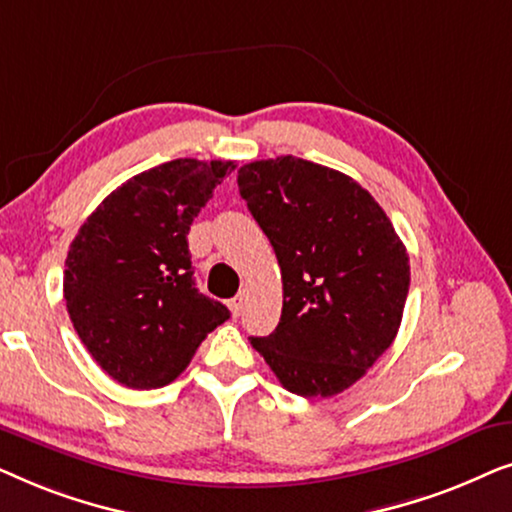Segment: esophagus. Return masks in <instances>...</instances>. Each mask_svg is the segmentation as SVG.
<instances>
[{"label": "esophagus", "instance_id": "34e87169", "mask_svg": "<svg viewBox=\"0 0 512 512\" xmlns=\"http://www.w3.org/2000/svg\"><path fill=\"white\" fill-rule=\"evenodd\" d=\"M244 298H247V296H244V293H237V296H235V298H233V300H230V303H228V307H230V312H233V317H237V314H240V312H242Z\"/></svg>", "mask_w": 512, "mask_h": 512}]
</instances>
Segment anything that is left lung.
Returning <instances> with one entry per match:
<instances>
[{
  "instance_id": "8db88e82",
  "label": "left lung",
  "mask_w": 512,
  "mask_h": 512,
  "mask_svg": "<svg viewBox=\"0 0 512 512\" xmlns=\"http://www.w3.org/2000/svg\"><path fill=\"white\" fill-rule=\"evenodd\" d=\"M237 186L284 286L277 328L251 345L291 394H340L401 326L410 286L401 237L366 188L310 160H256L237 170Z\"/></svg>"
}]
</instances>
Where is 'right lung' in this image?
Listing matches in <instances>:
<instances>
[{
  "label": "right lung",
  "mask_w": 512,
  "mask_h": 512,
  "mask_svg": "<svg viewBox=\"0 0 512 512\" xmlns=\"http://www.w3.org/2000/svg\"><path fill=\"white\" fill-rule=\"evenodd\" d=\"M233 160L177 158L125 181L88 216L65 261L69 319L104 373L130 389L177 380L230 317L195 289L188 230Z\"/></svg>",
  "instance_id": "right-lung-1"
}]
</instances>
